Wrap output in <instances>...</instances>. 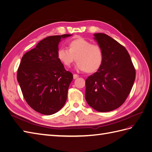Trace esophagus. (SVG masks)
Listing matches in <instances>:
<instances>
[{
    "mask_svg": "<svg viewBox=\"0 0 152 152\" xmlns=\"http://www.w3.org/2000/svg\"><path fill=\"white\" fill-rule=\"evenodd\" d=\"M79 77V76L78 75H77V74H73V79H76L77 78H78Z\"/></svg>",
    "mask_w": 152,
    "mask_h": 152,
    "instance_id": "esophagus-1",
    "label": "esophagus"
}]
</instances>
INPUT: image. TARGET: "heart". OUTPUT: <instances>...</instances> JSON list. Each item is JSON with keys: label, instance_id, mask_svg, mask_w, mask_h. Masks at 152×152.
I'll use <instances>...</instances> for the list:
<instances>
[{"label": "heart", "instance_id": "obj_1", "mask_svg": "<svg viewBox=\"0 0 152 152\" xmlns=\"http://www.w3.org/2000/svg\"><path fill=\"white\" fill-rule=\"evenodd\" d=\"M57 57L65 67H70L75 58L77 68L87 73L99 70L103 61V50L99 45L91 44L90 41L80 37L70 41L68 49H59Z\"/></svg>", "mask_w": 152, "mask_h": 152}]
</instances>
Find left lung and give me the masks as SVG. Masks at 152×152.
<instances>
[{
    "mask_svg": "<svg viewBox=\"0 0 152 152\" xmlns=\"http://www.w3.org/2000/svg\"><path fill=\"white\" fill-rule=\"evenodd\" d=\"M94 37L103 50V61L99 70L86 79L85 97L96 111L110 112L125 102L134 84L136 70L125 47L104 34Z\"/></svg>",
    "mask_w": 152,
    "mask_h": 152,
    "instance_id": "left-lung-1",
    "label": "left lung"
}]
</instances>
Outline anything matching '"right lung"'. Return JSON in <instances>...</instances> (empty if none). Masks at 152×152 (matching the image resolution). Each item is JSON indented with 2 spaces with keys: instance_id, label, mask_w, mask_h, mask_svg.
<instances>
[{
  "instance_id": "add662e5",
  "label": "right lung",
  "mask_w": 152,
  "mask_h": 152,
  "mask_svg": "<svg viewBox=\"0 0 152 152\" xmlns=\"http://www.w3.org/2000/svg\"><path fill=\"white\" fill-rule=\"evenodd\" d=\"M69 34L49 36L22 57L17 79L23 96L36 112L52 115L65 104L73 74L57 57L58 44Z\"/></svg>"
}]
</instances>
